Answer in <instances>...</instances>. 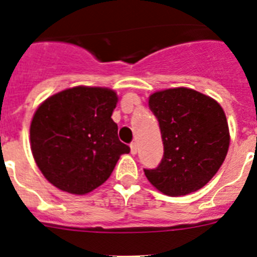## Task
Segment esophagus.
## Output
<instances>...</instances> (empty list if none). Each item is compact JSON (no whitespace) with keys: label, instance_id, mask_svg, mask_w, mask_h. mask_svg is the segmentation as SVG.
<instances>
[{"label":"esophagus","instance_id":"1","mask_svg":"<svg viewBox=\"0 0 257 257\" xmlns=\"http://www.w3.org/2000/svg\"><path fill=\"white\" fill-rule=\"evenodd\" d=\"M130 149H131V154H136L138 153V143L133 142L130 144Z\"/></svg>","mask_w":257,"mask_h":257}]
</instances>
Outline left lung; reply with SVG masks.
<instances>
[{
  "instance_id": "left-lung-1",
  "label": "left lung",
  "mask_w": 257,
  "mask_h": 257,
  "mask_svg": "<svg viewBox=\"0 0 257 257\" xmlns=\"http://www.w3.org/2000/svg\"><path fill=\"white\" fill-rule=\"evenodd\" d=\"M149 108L160 123L163 158L156 169H144L147 179L174 197L205 187L219 171L230 142L220 104L196 90L178 87L151 95Z\"/></svg>"
}]
</instances>
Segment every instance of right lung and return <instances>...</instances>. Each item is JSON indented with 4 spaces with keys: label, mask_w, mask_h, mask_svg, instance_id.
Masks as SVG:
<instances>
[{
    "label": "right lung",
    "mask_w": 257,
    "mask_h": 257,
    "mask_svg": "<svg viewBox=\"0 0 257 257\" xmlns=\"http://www.w3.org/2000/svg\"><path fill=\"white\" fill-rule=\"evenodd\" d=\"M118 97L103 87L68 88L36 110L31 149L45 178L63 192L86 194L110 176L130 147L118 139L112 113Z\"/></svg>",
    "instance_id": "obj_1"
}]
</instances>
